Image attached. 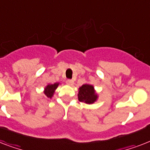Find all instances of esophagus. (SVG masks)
I'll list each match as a JSON object with an SVG mask.
<instances>
[{"label":"esophagus","mask_w":150,"mask_h":150,"mask_svg":"<svg viewBox=\"0 0 150 150\" xmlns=\"http://www.w3.org/2000/svg\"><path fill=\"white\" fill-rule=\"evenodd\" d=\"M66 84L68 85V86H72L73 85H74V81H72V80H67L66 81Z\"/></svg>","instance_id":"esophagus-1"}]
</instances>
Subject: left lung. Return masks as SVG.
Listing matches in <instances>:
<instances>
[{"mask_svg": "<svg viewBox=\"0 0 150 150\" xmlns=\"http://www.w3.org/2000/svg\"><path fill=\"white\" fill-rule=\"evenodd\" d=\"M98 94L94 86L90 84H84L79 88L78 98L79 101L86 104H93L98 100Z\"/></svg>", "mask_w": 150, "mask_h": 150, "instance_id": "1", "label": "left lung"}]
</instances>
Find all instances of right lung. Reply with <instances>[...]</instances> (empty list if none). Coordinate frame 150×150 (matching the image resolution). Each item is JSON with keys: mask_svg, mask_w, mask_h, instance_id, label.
<instances>
[{"mask_svg": "<svg viewBox=\"0 0 150 150\" xmlns=\"http://www.w3.org/2000/svg\"><path fill=\"white\" fill-rule=\"evenodd\" d=\"M59 84H60L59 82H55L54 84H48L45 86V89H44V93L47 98H52L53 97L54 92H55V90L58 87Z\"/></svg>", "mask_w": 150, "mask_h": 150, "instance_id": "1", "label": "right lung"}]
</instances>
